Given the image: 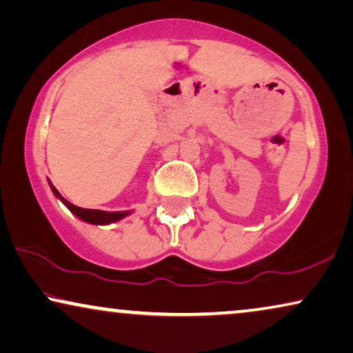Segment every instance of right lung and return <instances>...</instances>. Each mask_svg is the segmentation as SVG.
I'll return each mask as SVG.
<instances>
[{"label": "right lung", "mask_w": 353, "mask_h": 353, "mask_svg": "<svg viewBox=\"0 0 353 353\" xmlns=\"http://www.w3.org/2000/svg\"><path fill=\"white\" fill-rule=\"evenodd\" d=\"M51 190H53V194L58 196V199L63 201V203L68 206V208L72 211V213L77 216V218H81L82 221H85V223H90V224H110V223H114V221H119L122 218H125V216H128V214H130V211H101V210L79 208V206H75V205L70 203V201L65 200L64 196H61L59 192L56 190L53 185H51Z\"/></svg>", "instance_id": "1"}]
</instances>
